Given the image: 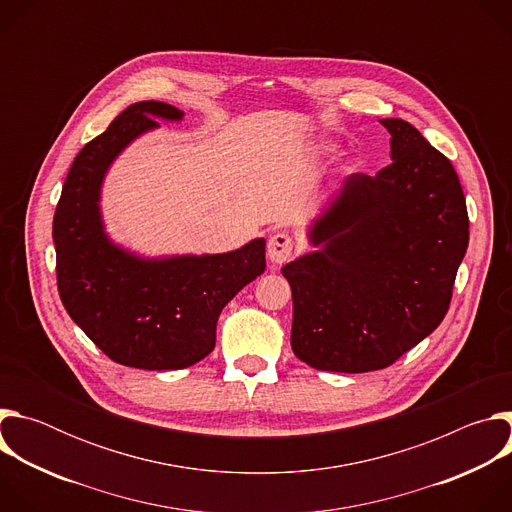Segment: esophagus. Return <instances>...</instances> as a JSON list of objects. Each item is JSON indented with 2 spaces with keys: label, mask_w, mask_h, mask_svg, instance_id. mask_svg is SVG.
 I'll return each mask as SVG.
<instances>
[{
  "label": "esophagus",
  "mask_w": 512,
  "mask_h": 512,
  "mask_svg": "<svg viewBox=\"0 0 512 512\" xmlns=\"http://www.w3.org/2000/svg\"><path fill=\"white\" fill-rule=\"evenodd\" d=\"M294 253V239L287 233H275L267 243V257L273 265H283Z\"/></svg>",
  "instance_id": "1"
}]
</instances>
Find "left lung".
Segmentation results:
<instances>
[{
	"label": "left lung",
	"instance_id": "8db88e82",
	"mask_svg": "<svg viewBox=\"0 0 512 512\" xmlns=\"http://www.w3.org/2000/svg\"><path fill=\"white\" fill-rule=\"evenodd\" d=\"M391 164L350 174L310 227L318 249L283 265L291 348L318 371L393 364L442 324L468 249L466 198L452 162L403 119Z\"/></svg>",
	"mask_w": 512,
	"mask_h": 512
}]
</instances>
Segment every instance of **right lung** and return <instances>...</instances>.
Returning a JSON list of instances; mask_svg holds the SVG:
<instances>
[{
	"label": "right lung",
	"mask_w": 512,
	"mask_h": 512,
	"mask_svg": "<svg viewBox=\"0 0 512 512\" xmlns=\"http://www.w3.org/2000/svg\"><path fill=\"white\" fill-rule=\"evenodd\" d=\"M182 117L160 101L119 113L72 162L52 223L68 316L111 360L143 371L186 369L208 356L223 308L265 271V239L221 255L145 259L107 237L99 200L109 166L133 139L156 129V119Z\"/></svg>",
	"instance_id": "right-lung-1"
}]
</instances>
